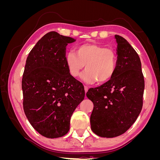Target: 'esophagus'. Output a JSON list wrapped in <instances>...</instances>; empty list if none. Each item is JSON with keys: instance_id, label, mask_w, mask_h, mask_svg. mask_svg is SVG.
I'll return each mask as SVG.
<instances>
[{"instance_id": "34e87169", "label": "esophagus", "mask_w": 160, "mask_h": 160, "mask_svg": "<svg viewBox=\"0 0 160 160\" xmlns=\"http://www.w3.org/2000/svg\"><path fill=\"white\" fill-rule=\"evenodd\" d=\"M84 89H85V93H87V92H88V89H89L88 87L85 85V86H84Z\"/></svg>"}]
</instances>
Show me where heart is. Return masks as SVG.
<instances>
[{"label":"heart","mask_w":160,"mask_h":160,"mask_svg":"<svg viewBox=\"0 0 160 160\" xmlns=\"http://www.w3.org/2000/svg\"><path fill=\"white\" fill-rule=\"evenodd\" d=\"M65 62L70 75L79 77L85 65L83 79L88 83L99 84L109 81L114 75L118 64V54L112 48L86 43L77 48L76 53L67 54Z\"/></svg>","instance_id":"1"}]
</instances>
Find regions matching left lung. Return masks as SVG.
<instances>
[{
  "mask_svg": "<svg viewBox=\"0 0 160 160\" xmlns=\"http://www.w3.org/2000/svg\"><path fill=\"white\" fill-rule=\"evenodd\" d=\"M115 38L118 64L114 75L86 93L93 103L91 128L102 138L124 133L137 119L143 106L145 83L139 57L123 37L115 35Z\"/></svg>",
  "mask_w": 160,
  "mask_h": 160,
  "instance_id": "1",
  "label": "left lung"
}]
</instances>
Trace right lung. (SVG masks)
<instances>
[{
	"label": "right lung",
	"instance_id": "1",
	"mask_svg": "<svg viewBox=\"0 0 160 160\" xmlns=\"http://www.w3.org/2000/svg\"><path fill=\"white\" fill-rule=\"evenodd\" d=\"M75 40L55 31L47 33L30 51L22 79L23 109L42 136L67 133L73 111L84 99V87L72 77L65 62L66 47Z\"/></svg>",
	"mask_w": 160,
	"mask_h": 160
}]
</instances>
